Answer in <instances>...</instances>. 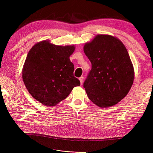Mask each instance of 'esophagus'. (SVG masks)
<instances>
[{
  "label": "esophagus",
  "instance_id": "34e87169",
  "mask_svg": "<svg viewBox=\"0 0 153 153\" xmlns=\"http://www.w3.org/2000/svg\"><path fill=\"white\" fill-rule=\"evenodd\" d=\"M83 79H84V78H83V76H81L79 78V80L80 82V84L82 85L83 84Z\"/></svg>",
  "mask_w": 153,
  "mask_h": 153
}]
</instances>
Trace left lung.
Instances as JSON below:
<instances>
[{
	"instance_id": "left-lung-1",
	"label": "left lung",
	"mask_w": 153,
	"mask_h": 153,
	"mask_svg": "<svg viewBox=\"0 0 153 153\" xmlns=\"http://www.w3.org/2000/svg\"><path fill=\"white\" fill-rule=\"evenodd\" d=\"M84 51L92 64L84 83L88 98L101 108L116 105L128 94L135 75L125 46L116 37L98 34Z\"/></svg>"
}]
</instances>
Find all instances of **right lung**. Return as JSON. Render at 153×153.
Wrapping results in <instances>:
<instances>
[{
    "label": "right lung",
    "instance_id": "obj_1",
    "mask_svg": "<svg viewBox=\"0 0 153 153\" xmlns=\"http://www.w3.org/2000/svg\"><path fill=\"white\" fill-rule=\"evenodd\" d=\"M74 45L59 46L48 40L31 48L22 69V78L29 93L44 105L53 106L66 99L80 82L73 76L69 57Z\"/></svg>",
    "mask_w": 153,
    "mask_h": 153
}]
</instances>
